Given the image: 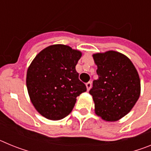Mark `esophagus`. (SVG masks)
<instances>
[{
  "instance_id": "obj_1",
  "label": "esophagus",
  "mask_w": 151,
  "mask_h": 151,
  "mask_svg": "<svg viewBox=\"0 0 151 151\" xmlns=\"http://www.w3.org/2000/svg\"><path fill=\"white\" fill-rule=\"evenodd\" d=\"M86 88H87L88 91L90 90V88H91V82H87V83H86Z\"/></svg>"
}]
</instances>
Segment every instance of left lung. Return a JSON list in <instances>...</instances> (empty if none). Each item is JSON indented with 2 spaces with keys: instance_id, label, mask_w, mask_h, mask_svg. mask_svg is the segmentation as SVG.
<instances>
[{
  "instance_id": "obj_1",
  "label": "left lung",
  "mask_w": 151,
  "mask_h": 151,
  "mask_svg": "<svg viewBox=\"0 0 151 151\" xmlns=\"http://www.w3.org/2000/svg\"><path fill=\"white\" fill-rule=\"evenodd\" d=\"M98 78L89 93L94 111L106 122H115L131 111L141 94L138 71L124 54L114 50L93 54Z\"/></svg>"
}]
</instances>
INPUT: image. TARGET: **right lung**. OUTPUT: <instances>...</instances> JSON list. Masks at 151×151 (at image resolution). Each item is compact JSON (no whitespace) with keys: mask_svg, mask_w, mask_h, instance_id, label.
I'll return each mask as SVG.
<instances>
[{"mask_svg":"<svg viewBox=\"0 0 151 151\" xmlns=\"http://www.w3.org/2000/svg\"><path fill=\"white\" fill-rule=\"evenodd\" d=\"M79 50L54 45L41 50L29 66L26 86L36 110L50 120H60L71 113L76 97L86 91L76 66Z\"/></svg>","mask_w":151,"mask_h":151,"instance_id":"obj_1","label":"right lung"}]
</instances>
